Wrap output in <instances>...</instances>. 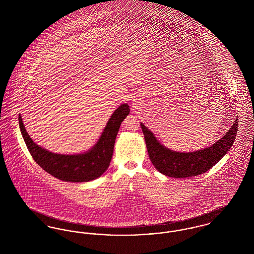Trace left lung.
I'll return each mask as SVG.
<instances>
[{
  "mask_svg": "<svg viewBox=\"0 0 254 254\" xmlns=\"http://www.w3.org/2000/svg\"><path fill=\"white\" fill-rule=\"evenodd\" d=\"M238 119L216 143L192 152H178L159 143L157 138L143 123L141 127L145 136L148 156L159 172L172 178H188L203 174L224 157L235 140Z\"/></svg>",
  "mask_w": 254,
  "mask_h": 254,
  "instance_id": "left-lung-1",
  "label": "left lung"
}]
</instances>
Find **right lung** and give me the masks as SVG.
<instances>
[{
    "label": "right lung",
    "instance_id": "add662e5",
    "mask_svg": "<svg viewBox=\"0 0 254 254\" xmlns=\"http://www.w3.org/2000/svg\"><path fill=\"white\" fill-rule=\"evenodd\" d=\"M129 110L127 104H122L110 116L96 144L85 152L71 155L54 153L37 145L26 132L21 115L19 125L25 145L42 169L62 181L82 183L95 180L109 168L117 133Z\"/></svg>",
    "mask_w": 254,
    "mask_h": 254
}]
</instances>
